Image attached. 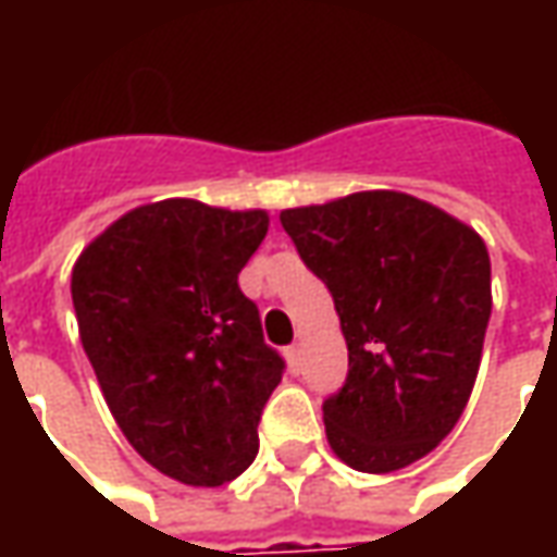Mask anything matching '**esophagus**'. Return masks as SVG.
Instances as JSON below:
<instances>
[{
	"label": "esophagus",
	"instance_id": "1",
	"mask_svg": "<svg viewBox=\"0 0 557 557\" xmlns=\"http://www.w3.org/2000/svg\"><path fill=\"white\" fill-rule=\"evenodd\" d=\"M285 359H288L290 372H300V362H304V354H300V344H290L285 350Z\"/></svg>",
	"mask_w": 557,
	"mask_h": 557
}]
</instances>
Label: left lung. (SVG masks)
<instances>
[{"mask_svg":"<svg viewBox=\"0 0 557 557\" xmlns=\"http://www.w3.org/2000/svg\"><path fill=\"white\" fill-rule=\"evenodd\" d=\"M282 228L332 290L347 337V381L322 403L332 449L369 474L428 456L481 366L493 310L481 235L399 191L282 210Z\"/></svg>","mask_w":557,"mask_h":557,"instance_id":"1","label":"left lung"}]
</instances>
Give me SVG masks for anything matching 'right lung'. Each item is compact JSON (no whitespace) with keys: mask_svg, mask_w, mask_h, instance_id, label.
<instances>
[{"mask_svg":"<svg viewBox=\"0 0 557 557\" xmlns=\"http://www.w3.org/2000/svg\"><path fill=\"white\" fill-rule=\"evenodd\" d=\"M263 210L145 203L79 253V341L108 409L148 465L188 486L235 481L285 374L238 272L267 238Z\"/></svg>","mask_w":557,"mask_h":557,"instance_id":"1","label":"right lung"}]
</instances>
